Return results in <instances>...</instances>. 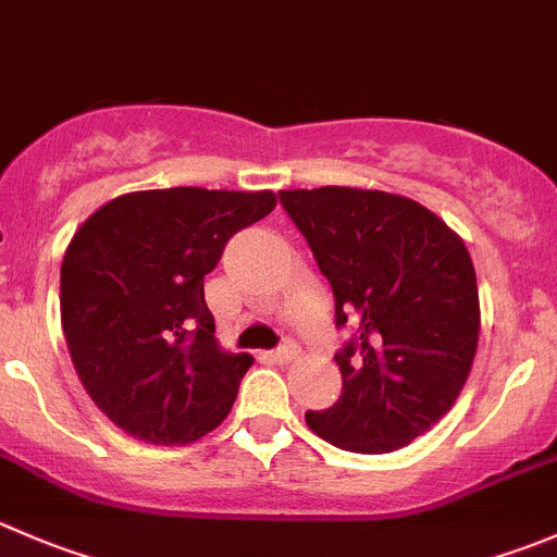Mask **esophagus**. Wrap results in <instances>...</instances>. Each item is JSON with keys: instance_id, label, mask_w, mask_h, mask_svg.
Returning <instances> with one entry per match:
<instances>
[{"instance_id": "34e87169", "label": "esophagus", "mask_w": 557, "mask_h": 557, "mask_svg": "<svg viewBox=\"0 0 557 557\" xmlns=\"http://www.w3.org/2000/svg\"><path fill=\"white\" fill-rule=\"evenodd\" d=\"M296 356H299V345L290 343V339H285V343L274 350V359L277 361H294Z\"/></svg>"}]
</instances>
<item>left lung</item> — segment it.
I'll list each match as a JSON object with an SVG mask.
<instances>
[{
	"instance_id": "left-lung-1",
	"label": "left lung",
	"mask_w": 557,
	"mask_h": 557,
	"mask_svg": "<svg viewBox=\"0 0 557 557\" xmlns=\"http://www.w3.org/2000/svg\"><path fill=\"white\" fill-rule=\"evenodd\" d=\"M318 269L337 326L359 334L334 359L343 394L307 428L359 455H386L438 424L460 397L482 329L468 247L413 198L367 187L280 190Z\"/></svg>"
}]
</instances>
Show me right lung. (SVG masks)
<instances>
[{"mask_svg":"<svg viewBox=\"0 0 557 557\" xmlns=\"http://www.w3.org/2000/svg\"><path fill=\"white\" fill-rule=\"evenodd\" d=\"M274 207L272 190H138L75 231L62 261V332L78 381L119 430L182 446L231 413L252 356L220 348L203 277L225 242Z\"/></svg>","mask_w":557,"mask_h":557,"instance_id":"1","label":"right lung"}]
</instances>
